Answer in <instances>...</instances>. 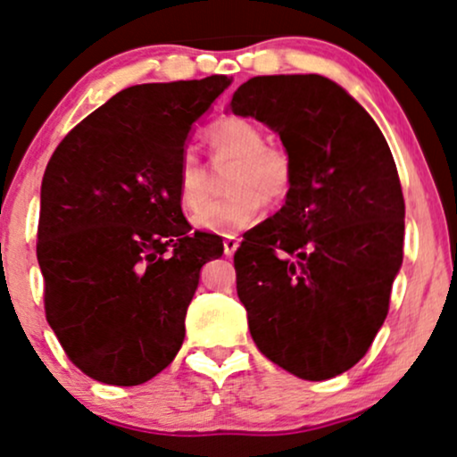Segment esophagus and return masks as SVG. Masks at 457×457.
<instances>
[{"label": "esophagus", "mask_w": 457, "mask_h": 457, "mask_svg": "<svg viewBox=\"0 0 457 457\" xmlns=\"http://www.w3.org/2000/svg\"><path fill=\"white\" fill-rule=\"evenodd\" d=\"M238 246H240L238 238H234V236H228V238L223 240V251H225V255H228V257H232Z\"/></svg>", "instance_id": "34e87169"}]
</instances>
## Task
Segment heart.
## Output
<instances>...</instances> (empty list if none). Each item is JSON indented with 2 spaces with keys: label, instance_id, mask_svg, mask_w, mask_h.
I'll return each instance as SVG.
<instances>
[{
  "label": "heart",
  "instance_id": "1",
  "mask_svg": "<svg viewBox=\"0 0 457 457\" xmlns=\"http://www.w3.org/2000/svg\"><path fill=\"white\" fill-rule=\"evenodd\" d=\"M208 146L217 163L232 162L225 179L223 200L208 202V176L194 146L179 157V202L200 229L232 236L260 217L262 206H278L287 200L295 180L294 159L285 148L266 145L260 125L243 117H225L206 131Z\"/></svg>",
  "mask_w": 457,
  "mask_h": 457
}]
</instances>
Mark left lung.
Masks as SVG:
<instances>
[{
    "label": "left lung",
    "mask_w": 457,
    "mask_h": 457,
    "mask_svg": "<svg viewBox=\"0 0 457 457\" xmlns=\"http://www.w3.org/2000/svg\"><path fill=\"white\" fill-rule=\"evenodd\" d=\"M281 136L295 180L245 234L236 289L268 360L306 381L353 368L381 329L403 266L404 197L370 114L319 74L255 76L229 104Z\"/></svg>",
    "instance_id": "obj_1"
}]
</instances>
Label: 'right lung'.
<instances>
[{
	"label": "right lung",
	"mask_w": 457,
	"mask_h": 457,
	"mask_svg": "<svg viewBox=\"0 0 457 457\" xmlns=\"http://www.w3.org/2000/svg\"><path fill=\"white\" fill-rule=\"evenodd\" d=\"M228 76L119 91L54 148L42 179L37 263L46 321L71 364L108 386H140L185 338L200 270L221 257L179 202L191 125Z\"/></svg>",
	"instance_id": "1"
}]
</instances>
